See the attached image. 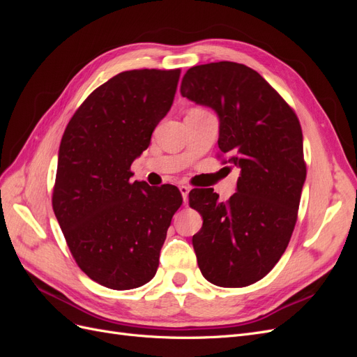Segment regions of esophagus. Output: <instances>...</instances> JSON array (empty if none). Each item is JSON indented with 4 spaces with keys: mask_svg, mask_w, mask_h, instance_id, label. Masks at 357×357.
<instances>
[{
    "mask_svg": "<svg viewBox=\"0 0 357 357\" xmlns=\"http://www.w3.org/2000/svg\"><path fill=\"white\" fill-rule=\"evenodd\" d=\"M178 189H180V193H181V197H183V201H185V204H186V202H188V195H189L190 188H189V186H185V185H181Z\"/></svg>",
    "mask_w": 357,
    "mask_h": 357,
    "instance_id": "1",
    "label": "esophagus"
}]
</instances>
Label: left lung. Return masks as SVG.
<instances>
[{
  "mask_svg": "<svg viewBox=\"0 0 357 357\" xmlns=\"http://www.w3.org/2000/svg\"><path fill=\"white\" fill-rule=\"evenodd\" d=\"M180 93L218 114L220 152L241 169L228 202L213 189L189 193L204 220L192 238L198 266L215 286L253 284L280 261L296 223L307 176L299 121L262 75L243 63L192 67Z\"/></svg>",
  "mask_w": 357,
  "mask_h": 357,
  "instance_id": "8db88e82",
  "label": "left lung"
}]
</instances>
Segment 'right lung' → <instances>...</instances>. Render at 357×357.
I'll use <instances>...</instances> for the list:
<instances>
[{
  "label": "right lung",
  "instance_id": "add662e5",
  "mask_svg": "<svg viewBox=\"0 0 357 357\" xmlns=\"http://www.w3.org/2000/svg\"><path fill=\"white\" fill-rule=\"evenodd\" d=\"M180 70H132L96 88L62 135L52 205L82 271L114 290L156 274L171 219L183 202L176 186L131 181L132 162L169 112Z\"/></svg>",
  "mask_w": 357,
  "mask_h": 357
}]
</instances>
